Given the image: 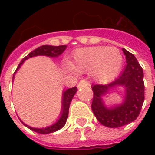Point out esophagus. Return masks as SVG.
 Masks as SVG:
<instances>
[{"instance_id": "esophagus-1", "label": "esophagus", "mask_w": 155, "mask_h": 155, "mask_svg": "<svg viewBox=\"0 0 155 155\" xmlns=\"http://www.w3.org/2000/svg\"><path fill=\"white\" fill-rule=\"evenodd\" d=\"M89 85V82L85 80H82V81H80V83L78 84V88L84 87V86H88Z\"/></svg>"}]
</instances>
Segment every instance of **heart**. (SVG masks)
Segmentation results:
<instances>
[{"instance_id": "1", "label": "heart", "mask_w": 155, "mask_h": 155, "mask_svg": "<svg viewBox=\"0 0 155 155\" xmlns=\"http://www.w3.org/2000/svg\"><path fill=\"white\" fill-rule=\"evenodd\" d=\"M123 56L119 49L104 45L77 49L72 58L71 71H90L91 76L102 83L111 81L120 73Z\"/></svg>"}]
</instances>
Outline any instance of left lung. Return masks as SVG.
<instances>
[{"mask_svg": "<svg viewBox=\"0 0 155 155\" xmlns=\"http://www.w3.org/2000/svg\"><path fill=\"white\" fill-rule=\"evenodd\" d=\"M127 64L116 80L109 84L92 86L94 97L91 109L97 120L109 128H119L133 122L141 110L144 101V84L143 69L133 54L122 49ZM117 87L124 89L125 95L122 103L108 107L103 97Z\"/></svg>", "mask_w": 155, "mask_h": 155, "instance_id": "1", "label": "left lung"}]
</instances>
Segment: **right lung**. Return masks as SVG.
I'll use <instances>...</instances> for the list:
<instances>
[{
  "label": "right lung",
  "instance_id": "right-lung-1",
  "mask_svg": "<svg viewBox=\"0 0 155 155\" xmlns=\"http://www.w3.org/2000/svg\"><path fill=\"white\" fill-rule=\"evenodd\" d=\"M66 45H59V46H54V45H41L40 47L36 48L35 50L31 51V53H29L25 58L22 59V61H21V63L19 64L18 67L15 70V73L13 74V80L15 77V74L16 73V71H18L20 67L21 66V64L26 61L27 59L31 57H35V56H38V55H45V56H48V57L56 58L58 56H60L64 50L66 49ZM77 91V87H73L67 89L65 91H63L62 94V104H61V112L60 114V117L57 120V121L54 123L53 124H51L50 126L45 127V128H33L31 126H29L27 124H25V123H23V124L29 128L30 130H31L32 131H35L36 133L42 134H46L53 133L55 132L57 130H61V128H63L64 125L66 123V120L68 118V114H69V108H70V104L72 101V99L74 97V95Z\"/></svg>",
  "mask_w": 155,
  "mask_h": 155
}]
</instances>
